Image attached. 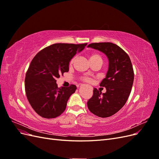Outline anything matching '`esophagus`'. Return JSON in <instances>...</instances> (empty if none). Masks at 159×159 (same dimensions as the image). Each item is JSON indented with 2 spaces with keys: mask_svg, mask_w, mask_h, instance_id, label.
<instances>
[{
  "mask_svg": "<svg viewBox=\"0 0 159 159\" xmlns=\"http://www.w3.org/2000/svg\"><path fill=\"white\" fill-rule=\"evenodd\" d=\"M81 86H82V85H80V87H81Z\"/></svg>",
  "mask_w": 159,
  "mask_h": 159,
  "instance_id": "34e87169",
  "label": "esophagus"
}]
</instances>
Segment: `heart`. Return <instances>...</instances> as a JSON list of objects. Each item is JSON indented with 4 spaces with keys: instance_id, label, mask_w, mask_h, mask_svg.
I'll return each mask as SVG.
<instances>
[{
    "instance_id": "heart-1",
    "label": "heart",
    "mask_w": 159,
    "mask_h": 159,
    "mask_svg": "<svg viewBox=\"0 0 159 159\" xmlns=\"http://www.w3.org/2000/svg\"><path fill=\"white\" fill-rule=\"evenodd\" d=\"M75 60V57H74V58H72L70 62V64H71L72 63H73L74 61ZM89 60L91 61V63H93V62H95V61H101L102 62V57H101L100 55L98 54H91L90 56H89ZM82 80L85 81H86V82H88V83H91V79L90 78H88V77H84V78H82Z\"/></svg>"
}]
</instances>
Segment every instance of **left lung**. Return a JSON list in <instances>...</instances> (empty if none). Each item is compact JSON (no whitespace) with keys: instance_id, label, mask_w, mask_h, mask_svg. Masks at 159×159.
<instances>
[{"instance_id":"8db88e82","label":"left lung","mask_w":159,"mask_h":159,"mask_svg":"<svg viewBox=\"0 0 159 159\" xmlns=\"http://www.w3.org/2000/svg\"><path fill=\"white\" fill-rule=\"evenodd\" d=\"M88 47L102 52L109 60L106 77L99 85L106 88V92L102 94L93 88V94L87 103L88 107L99 117H108L124 106L131 93L134 80L131 61L125 52L111 42L91 43Z\"/></svg>"}]
</instances>
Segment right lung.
Masks as SVG:
<instances>
[{
	"mask_svg": "<svg viewBox=\"0 0 159 159\" xmlns=\"http://www.w3.org/2000/svg\"><path fill=\"white\" fill-rule=\"evenodd\" d=\"M87 44L57 43L34 57L26 74L25 91L32 107L40 116L55 118L65 111L77 87L71 84L68 88H58L56 80L69 71L71 59Z\"/></svg>",
	"mask_w": 159,
	"mask_h": 159,
	"instance_id": "right-lung-1",
	"label": "right lung"
}]
</instances>
